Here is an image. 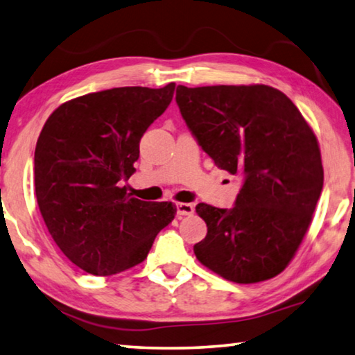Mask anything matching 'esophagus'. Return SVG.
<instances>
[{
	"mask_svg": "<svg viewBox=\"0 0 355 355\" xmlns=\"http://www.w3.org/2000/svg\"><path fill=\"white\" fill-rule=\"evenodd\" d=\"M178 216H191L195 211V206L190 205V202H178Z\"/></svg>",
	"mask_w": 355,
	"mask_h": 355,
	"instance_id": "34e87169",
	"label": "esophagus"
}]
</instances>
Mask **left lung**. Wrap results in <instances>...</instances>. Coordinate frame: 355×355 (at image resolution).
Masks as SVG:
<instances>
[{
  "instance_id": "8db88e82",
  "label": "left lung",
  "mask_w": 355,
  "mask_h": 355,
  "mask_svg": "<svg viewBox=\"0 0 355 355\" xmlns=\"http://www.w3.org/2000/svg\"><path fill=\"white\" fill-rule=\"evenodd\" d=\"M176 102L202 150L220 170L243 178L232 209L196 206L207 234L195 257L234 283L278 275L321 196L324 170L311 127L291 98L266 85H179Z\"/></svg>"
}]
</instances>
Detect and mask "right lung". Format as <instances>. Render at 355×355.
Segmentation results:
<instances>
[{
    "instance_id": "right-lung-1",
    "label": "right lung",
    "mask_w": 355,
    "mask_h": 355,
    "mask_svg": "<svg viewBox=\"0 0 355 355\" xmlns=\"http://www.w3.org/2000/svg\"><path fill=\"white\" fill-rule=\"evenodd\" d=\"M174 88L91 92L58 107L40 132L34 153L40 214L61 252L88 274L113 275L143 263L176 216L173 202L132 198L120 187Z\"/></svg>"
}]
</instances>
